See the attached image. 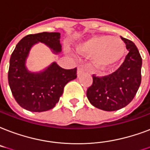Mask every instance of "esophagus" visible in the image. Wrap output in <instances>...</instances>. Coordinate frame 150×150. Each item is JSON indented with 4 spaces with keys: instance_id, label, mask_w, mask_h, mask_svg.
<instances>
[{
    "instance_id": "1",
    "label": "esophagus",
    "mask_w": 150,
    "mask_h": 150,
    "mask_svg": "<svg viewBox=\"0 0 150 150\" xmlns=\"http://www.w3.org/2000/svg\"><path fill=\"white\" fill-rule=\"evenodd\" d=\"M83 70H84V69H83V67H81V66H79L78 68H77V75H78V76H80V75H81V74L83 73Z\"/></svg>"
}]
</instances>
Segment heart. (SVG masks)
Wrapping results in <instances>:
<instances>
[{
    "mask_svg": "<svg viewBox=\"0 0 150 150\" xmlns=\"http://www.w3.org/2000/svg\"><path fill=\"white\" fill-rule=\"evenodd\" d=\"M77 50L83 54L91 55L96 67H112L120 62L126 52L125 42L111 36H96L78 45Z\"/></svg>",
    "mask_w": 150,
    "mask_h": 150,
    "instance_id": "obj_1",
    "label": "heart"
}]
</instances>
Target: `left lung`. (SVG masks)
<instances>
[{"mask_svg":"<svg viewBox=\"0 0 150 150\" xmlns=\"http://www.w3.org/2000/svg\"><path fill=\"white\" fill-rule=\"evenodd\" d=\"M128 53L120 67L107 76L93 74L87 90L88 100L95 107L116 111L125 107L134 98L142 81V57L134 43L121 37Z\"/></svg>","mask_w":150,"mask_h":150,"instance_id":"left-lung-1","label":"left lung"}]
</instances>
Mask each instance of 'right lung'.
Returning a JSON list of instances; mask_svg holds the SVG:
<instances>
[{
	"label": "right lung",
	"instance_id": "1",
	"mask_svg": "<svg viewBox=\"0 0 150 150\" xmlns=\"http://www.w3.org/2000/svg\"><path fill=\"white\" fill-rule=\"evenodd\" d=\"M60 33L29 34L17 44L10 58L8 79L11 93L18 104L31 112H44L54 107L68 82L76 78V68L65 69L54 62L45 71L31 74L25 67L30 47L45 43L54 52H60Z\"/></svg>",
	"mask_w": 150,
	"mask_h": 150
}]
</instances>
